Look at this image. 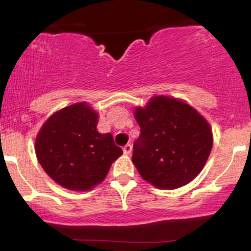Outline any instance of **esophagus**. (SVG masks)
<instances>
[{"label": "esophagus", "mask_w": 251, "mask_h": 251, "mask_svg": "<svg viewBox=\"0 0 251 251\" xmlns=\"http://www.w3.org/2000/svg\"><path fill=\"white\" fill-rule=\"evenodd\" d=\"M123 151H124V153H125V154H131V152H132V145H131V144H127V145L124 146Z\"/></svg>", "instance_id": "esophagus-1"}]
</instances>
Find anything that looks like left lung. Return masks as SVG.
Returning a JSON list of instances; mask_svg holds the SVG:
<instances>
[{
	"instance_id": "8db88e82",
	"label": "left lung",
	"mask_w": 251,
	"mask_h": 251,
	"mask_svg": "<svg viewBox=\"0 0 251 251\" xmlns=\"http://www.w3.org/2000/svg\"><path fill=\"white\" fill-rule=\"evenodd\" d=\"M134 116L140 135L132 162L144 179L159 189H177L197 177L211 152L212 131L196 109L160 96Z\"/></svg>"
}]
</instances>
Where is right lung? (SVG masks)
I'll list each match as a JSON object with an SVG mask.
<instances>
[{
    "label": "right lung",
    "mask_w": 251,
    "mask_h": 251,
    "mask_svg": "<svg viewBox=\"0 0 251 251\" xmlns=\"http://www.w3.org/2000/svg\"><path fill=\"white\" fill-rule=\"evenodd\" d=\"M98 114L86 102L56 112L36 137L39 163L53 180L74 191H87L105 179L123 154L111 133H99Z\"/></svg>",
    "instance_id": "1"
}]
</instances>
